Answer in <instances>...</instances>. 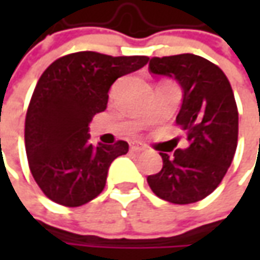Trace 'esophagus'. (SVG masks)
I'll use <instances>...</instances> for the list:
<instances>
[{
    "label": "esophagus",
    "mask_w": 260,
    "mask_h": 260,
    "mask_svg": "<svg viewBox=\"0 0 260 260\" xmlns=\"http://www.w3.org/2000/svg\"><path fill=\"white\" fill-rule=\"evenodd\" d=\"M130 149L133 152H143V150H146V145H143L142 142H132L130 143Z\"/></svg>",
    "instance_id": "1"
}]
</instances>
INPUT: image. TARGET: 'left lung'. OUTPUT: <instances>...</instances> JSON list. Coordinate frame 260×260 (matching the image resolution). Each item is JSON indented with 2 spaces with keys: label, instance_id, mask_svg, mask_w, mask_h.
Here are the masks:
<instances>
[{
  "label": "left lung",
  "instance_id": "8db88e82",
  "mask_svg": "<svg viewBox=\"0 0 260 260\" xmlns=\"http://www.w3.org/2000/svg\"><path fill=\"white\" fill-rule=\"evenodd\" d=\"M149 69L181 86L176 123L186 132L189 146L172 156L160 153L164 166L147 176V184L165 201L197 203L218 186L236 153L239 113L233 89L218 66L192 53L152 57Z\"/></svg>",
  "mask_w": 260,
  "mask_h": 260
}]
</instances>
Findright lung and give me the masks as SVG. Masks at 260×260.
<instances>
[{
  "label": "right lung",
  "instance_id": "obj_1",
  "mask_svg": "<svg viewBox=\"0 0 260 260\" xmlns=\"http://www.w3.org/2000/svg\"><path fill=\"white\" fill-rule=\"evenodd\" d=\"M147 62V56L78 52L59 57L40 76L25 115L24 140L31 175L47 198L79 207L101 194L111 162L125 155L128 145H91L89 123L107 108L115 79Z\"/></svg>",
  "mask_w": 260,
  "mask_h": 260
}]
</instances>
